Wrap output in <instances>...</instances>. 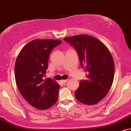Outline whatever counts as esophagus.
I'll list each match as a JSON object with an SVG mask.
<instances>
[{
  "instance_id": "esophagus-1",
  "label": "esophagus",
  "mask_w": 131,
  "mask_h": 131,
  "mask_svg": "<svg viewBox=\"0 0 131 131\" xmlns=\"http://www.w3.org/2000/svg\"><path fill=\"white\" fill-rule=\"evenodd\" d=\"M68 81V79H65V80H61V82H62L63 83H65L67 82Z\"/></svg>"
}]
</instances>
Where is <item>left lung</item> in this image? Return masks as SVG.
Returning a JSON list of instances; mask_svg holds the SVG:
<instances>
[{
    "label": "left lung",
    "mask_w": 131,
    "mask_h": 131,
    "mask_svg": "<svg viewBox=\"0 0 131 131\" xmlns=\"http://www.w3.org/2000/svg\"><path fill=\"white\" fill-rule=\"evenodd\" d=\"M78 52L81 67L87 74L82 80L75 97L86 105H94L107 95L112 85L114 61L111 52L97 39L88 35H79L63 38Z\"/></svg>",
    "instance_id": "left-lung-1"
}]
</instances>
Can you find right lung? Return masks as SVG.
<instances>
[{
    "mask_svg": "<svg viewBox=\"0 0 131 131\" xmlns=\"http://www.w3.org/2000/svg\"><path fill=\"white\" fill-rule=\"evenodd\" d=\"M62 41L37 39L27 44L19 53L15 67V80L20 93L39 110L56 103L60 85L50 78L43 79L51 50Z\"/></svg>",
    "mask_w": 131,
    "mask_h": 131,
    "instance_id": "right-lung-1",
    "label": "right lung"
}]
</instances>
